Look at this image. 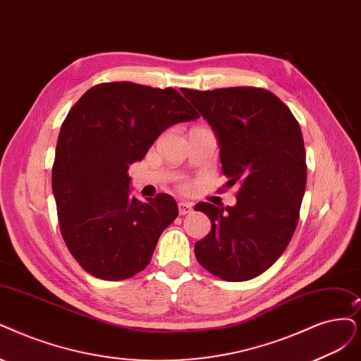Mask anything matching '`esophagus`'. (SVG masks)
<instances>
[{"instance_id":"obj_1","label":"esophagus","mask_w":361,"mask_h":361,"mask_svg":"<svg viewBox=\"0 0 361 361\" xmlns=\"http://www.w3.org/2000/svg\"><path fill=\"white\" fill-rule=\"evenodd\" d=\"M193 211V204L192 202H178V212L180 216H185V214H190Z\"/></svg>"}]
</instances>
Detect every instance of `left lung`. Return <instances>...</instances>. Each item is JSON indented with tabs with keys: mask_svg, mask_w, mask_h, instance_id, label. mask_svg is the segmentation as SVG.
<instances>
[{
	"mask_svg": "<svg viewBox=\"0 0 361 361\" xmlns=\"http://www.w3.org/2000/svg\"><path fill=\"white\" fill-rule=\"evenodd\" d=\"M181 92L216 132L228 185H239L233 207H195L211 220L196 259L224 281H248L271 268L296 231L306 188L300 126L266 89Z\"/></svg>",
	"mask_w": 361,
	"mask_h": 361,
	"instance_id": "8db88e82",
	"label": "left lung"
}]
</instances>
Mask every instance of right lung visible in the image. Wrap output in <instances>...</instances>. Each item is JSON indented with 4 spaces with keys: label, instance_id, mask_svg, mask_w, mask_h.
<instances>
[{
    "label": "right lung",
    "instance_id": "obj_1",
    "mask_svg": "<svg viewBox=\"0 0 361 361\" xmlns=\"http://www.w3.org/2000/svg\"><path fill=\"white\" fill-rule=\"evenodd\" d=\"M197 117L176 89L130 82L90 87L66 114L51 189L63 241L86 272L120 281L150 263L178 207L166 193L130 196L128 168L165 129Z\"/></svg>",
    "mask_w": 361,
    "mask_h": 361
}]
</instances>
